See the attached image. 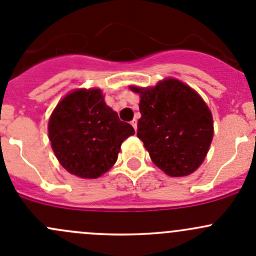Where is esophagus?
Instances as JSON below:
<instances>
[{"label": "esophagus", "mask_w": 256, "mask_h": 256, "mask_svg": "<svg viewBox=\"0 0 256 256\" xmlns=\"http://www.w3.org/2000/svg\"><path fill=\"white\" fill-rule=\"evenodd\" d=\"M131 125L134 126V128H135V130H138V120H136V118H134V120L131 121Z\"/></svg>", "instance_id": "1"}]
</instances>
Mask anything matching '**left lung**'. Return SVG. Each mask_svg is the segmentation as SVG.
I'll list each match as a JSON object with an SVG mask.
<instances>
[{
	"instance_id": "8db88e82",
	"label": "left lung",
	"mask_w": 256,
	"mask_h": 256,
	"mask_svg": "<svg viewBox=\"0 0 256 256\" xmlns=\"http://www.w3.org/2000/svg\"><path fill=\"white\" fill-rule=\"evenodd\" d=\"M140 95L138 138L152 162L171 177L193 174L207 156L214 126L210 109L194 89L176 78L154 86L130 85Z\"/></svg>"
}]
</instances>
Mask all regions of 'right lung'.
I'll return each instance as SVG.
<instances>
[{"label": "right lung", "mask_w": 256, "mask_h": 256, "mask_svg": "<svg viewBox=\"0 0 256 256\" xmlns=\"http://www.w3.org/2000/svg\"><path fill=\"white\" fill-rule=\"evenodd\" d=\"M99 88L66 95L48 121V138L59 164L74 176L99 178L115 164L121 144L135 134L108 106Z\"/></svg>", "instance_id": "1"}]
</instances>
